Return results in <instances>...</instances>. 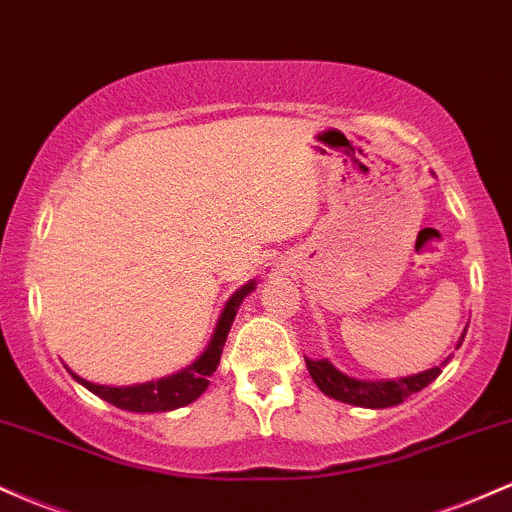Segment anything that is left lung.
Returning <instances> with one entry per match:
<instances>
[{
    "instance_id": "1",
    "label": "left lung",
    "mask_w": 512,
    "mask_h": 512,
    "mask_svg": "<svg viewBox=\"0 0 512 512\" xmlns=\"http://www.w3.org/2000/svg\"><path fill=\"white\" fill-rule=\"evenodd\" d=\"M467 333V329H464ZM464 333L459 338L457 346H462ZM307 360V370L312 375V380L317 387L331 399L343 401V404L363 406V409H387V406H396L401 401L409 399L411 394L421 392L423 387H428L435 377L440 375V367L421 372V375L413 377H401V380H389V382H363L353 380V377L343 375L341 370H336L329 360Z\"/></svg>"
}]
</instances>
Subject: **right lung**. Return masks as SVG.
<instances>
[{"mask_svg": "<svg viewBox=\"0 0 512 512\" xmlns=\"http://www.w3.org/2000/svg\"><path fill=\"white\" fill-rule=\"evenodd\" d=\"M251 290H254V283L244 285L241 290L234 292L232 300L227 302L225 312H222L220 321H217L215 336H212L208 350H205V353L200 355L191 367L176 372V375L164 377V380H157V382L137 384V387H99V384H91L82 380V377H77L72 370L70 375L79 384H84L89 392H94L96 396H101V399H106L108 404L118 406V409L123 411H135V413L174 411L179 409V406L191 404V401L198 399V396L208 389L210 375L217 370V365H220V355H222V348H225L229 326H232L234 317H237L241 300H244Z\"/></svg>", "mask_w": 512, "mask_h": 512, "instance_id": "obj_1", "label": "right lung"}]
</instances>
